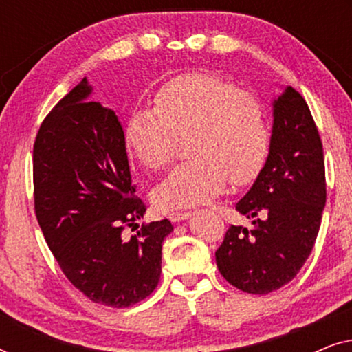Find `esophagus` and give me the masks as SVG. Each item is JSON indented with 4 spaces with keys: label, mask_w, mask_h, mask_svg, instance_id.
<instances>
[{
    "label": "esophagus",
    "mask_w": 352,
    "mask_h": 352,
    "mask_svg": "<svg viewBox=\"0 0 352 352\" xmlns=\"http://www.w3.org/2000/svg\"><path fill=\"white\" fill-rule=\"evenodd\" d=\"M189 216H192V211H173V213L170 214V219L171 221H184L189 218Z\"/></svg>",
    "instance_id": "esophagus-1"
}]
</instances>
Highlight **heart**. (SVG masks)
Returning <instances> with one entry per match:
<instances>
[{"label":"heart","mask_w":352,"mask_h":352,"mask_svg":"<svg viewBox=\"0 0 352 352\" xmlns=\"http://www.w3.org/2000/svg\"><path fill=\"white\" fill-rule=\"evenodd\" d=\"M129 153L147 170H162L186 139L189 160L176 166L153 190L163 210L184 208L219 195L229 181L250 182L267 155L264 109L252 94L208 74L168 81L155 109H134L124 124Z\"/></svg>","instance_id":"heart-1"}]
</instances>
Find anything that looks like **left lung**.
<instances>
[{"label":"left lung","mask_w":352,"mask_h":352,"mask_svg":"<svg viewBox=\"0 0 352 352\" xmlns=\"http://www.w3.org/2000/svg\"><path fill=\"white\" fill-rule=\"evenodd\" d=\"M272 112L267 160L235 205L253 228L230 226L216 250L221 276L253 295L278 290L300 272L327 200L324 148L306 100L287 86L274 99Z\"/></svg>","instance_id":"obj_1"}]
</instances>
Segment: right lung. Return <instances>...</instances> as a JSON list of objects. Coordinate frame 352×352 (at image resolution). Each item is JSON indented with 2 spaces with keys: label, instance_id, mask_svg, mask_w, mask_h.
I'll return each instance as SVG.
<instances>
[{
  "label": "right lung",
  "instance_id": "right-lung-1",
  "mask_svg": "<svg viewBox=\"0 0 352 352\" xmlns=\"http://www.w3.org/2000/svg\"><path fill=\"white\" fill-rule=\"evenodd\" d=\"M83 78L43 120L33 146L35 214L62 272L91 301L129 307L155 290L168 219L142 224L123 128L112 109L86 102ZM126 227L137 229L128 238Z\"/></svg>",
  "mask_w": 352,
  "mask_h": 352
}]
</instances>
